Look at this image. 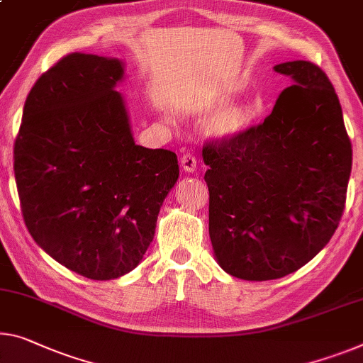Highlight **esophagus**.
<instances>
[{"label":"esophagus","mask_w":363,"mask_h":363,"mask_svg":"<svg viewBox=\"0 0 363 363\" xmlns=\"http://www.w3.org/2000/svg\"><path fill=\"white\" fill-rule=\"evenodd\" d=\"M180 164H182V169L188 172V174H191V172L196 170V157H194V155L189 154V152L182 155Z\"/></svg>","instance_id":"esophagus-1"}]
</instances>
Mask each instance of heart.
Wrapping results in <instances>:
<instances>
[{"label": "heart", "instance_id": "obj_1", "mask_svg": "<svg viewBox=\"0 0 363 363\" xmlns=\"http://www.w3.org/2000/svg\"><path fill=\"white\" fill-rule=\"evenodd\" d=\"M253 120V108L248 104H224L209 116L206 128L211 135L220 139L238 136L250 126Z\"/></svg>", "mask_w": 363, "mask_h": 363}]
</instances>
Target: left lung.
Here are the masks:
<instances>
[{"label":"left lung","mask_w":363,"mask_h":363,"mask_svg":"<svg viewBox=\"0 0 363 363\" xmlns=\"http://www.w3.org/2000/svg\"><path fill=\"white\" fill-rule=\"evenodd\" d=\"M263 123L203 146L209 237L219 266L245 281L300 269L326 247L345 208L352 144L331 81L310 61Z\"/></svg>","instance_id":"1"}]
</instances>
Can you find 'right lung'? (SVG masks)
<instances>
[{
    "label": "right lung",
    "instance_id": "1",
    "mask_svg": "<svg viewBox=\"0 0 363 363\" xmlns=\"http://www.w3.org/2000/svg\"><path fill=\"white\" fill-rule=\"evenodd\" d=\"M116 58L69 53L38 77L14 143L26 227L68 269L110 281L135 269L178 180L177 154L135 144Z\"/></svg>",
    "mask_w": 363,
    "mask_h": 363
}]
</instances>
